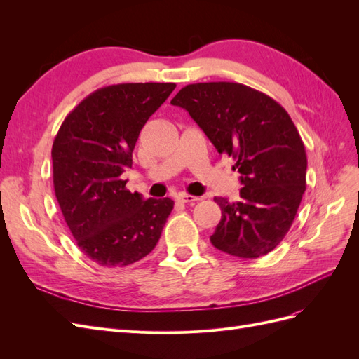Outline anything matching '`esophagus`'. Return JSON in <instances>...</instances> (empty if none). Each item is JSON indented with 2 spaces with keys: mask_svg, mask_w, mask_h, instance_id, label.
Here are the masks:
<instances>
[{
  "mask_svg": "<svg viewBox=\"0 0 359 359\" xmlns=\"http://www.w3.org/2000/svg\"><path fill=\"white\" fill-rule=\"evenodd\" d=\"M177 201L181 202V203H194V202L199 201V198L191 196V194H187V193H180L177 196Z\"/></svg>",
  "mask_w": 359,
  "mask_h": 359,
  "instance_id": "34e87169",
  "label": "esophagus"
}]
</instances>
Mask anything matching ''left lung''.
I'll use <instances>...</instances> for the list:
<instances>
[{
  "instance_id": "left-lung-1",
  "label": "left lung",
  "mask_w": 359,
  "mask_h": 359,
  "mask_svg": "<svg viewBox=\"0 0 359 359\" xmlns=\"http://www.w3.org/2000/svg\"><path fill=\"white\" fill-rule=\"evenodd\" d=\"M241 173L240 201L214 198L222 220L211 243L243 259L260 257L289 232L306 191L307 156L283 106L236 82L190 83L173 97Z\"/></svg>"
}]
</instances>
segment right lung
<instances>
[{"label":"right lung","instance_id":"1","mask_svg":"<svg viewBox=\"0 0 359 359\" xmlns=\"http://www.w3.org/2000/svg\"><path fill=\"white\" fill-rule=\"evenodd\" d=\"M175 83L99 88L64 119L52 145L53 189L81 252L102 266H127L153 252L173 201L126 189L140 130Z\"/></svg>","mask_w":359,"mask_h":359}]
</instances>
